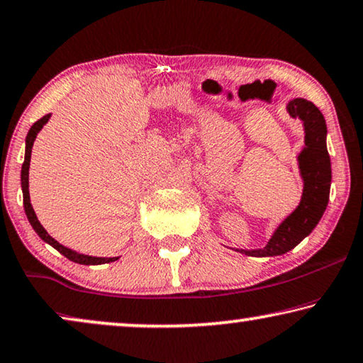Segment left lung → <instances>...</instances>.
Masks as SVG:
<instances>
[{
    "label": "left lung",
    "instance_id": "8db88e82",
    "mask_svg": "<svg viewBox=\"0 0 363 363\" xmlns=\"http://www.w3.org/2000/svg\"><path fill=\"white\" fill-rule=\"evenodd\" d=\"M286 111L293 118L303 121L304 147L298 155L299 176L303 179V196L298 207L274 228L267 245L262 248H233L248 257H278L293 250L314 230L329 202L330 157L328 152V126L324 115L313 101L293 99L286 105Z\"/></svg>",
    "mask_w": 363,
    "mask_h": 363
}]
</instances>
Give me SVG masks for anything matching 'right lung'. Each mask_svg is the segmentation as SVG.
<instances>
[{"instance_id":"1","label":"right lung","mask_w":363,"mask_h":363,"mask_svg":"<svg viewBox=\"0 0 363 363\" xmlns=\"http://www.w3.org/2000/svg\"><path fill=\"white\" fill-rule=\"evenodd\" d=\"M50 118V113L49 115H44L43 118L35 121V123L30 126V130L28 131V136H26V151H24V162H23V167H21V189H23V202H24V212H26V217L30 223V227L34 228V232L39 235L40 240H44L45 243H49L50 247H54L57 250L59 253H62L65 258H69L70 262L74 263H79V264H104V263H111V262H116L118 257H110V258H105V257H90V255H84V253H79L75 252L72 248H67L64 247V245H60L57 240H54L50 235L48 233V230L40 225V222L38 220V216H35L33 206H30V197H29V164H30V152H33V145L35 141V136H38V133L43 130V126L48 123Z\"/></svg>"}]
</instances>
